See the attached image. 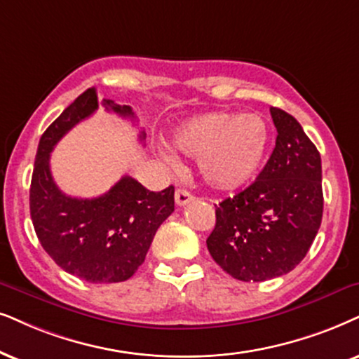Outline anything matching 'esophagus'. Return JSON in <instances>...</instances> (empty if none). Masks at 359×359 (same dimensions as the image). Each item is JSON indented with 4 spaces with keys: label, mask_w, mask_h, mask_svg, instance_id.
Instances as JSON below:
<instances>
[{
    "label": "esophagus",
    "mask_w": 359,
    "mask_h": 359,
    "mask_svg": "<svg viewBox=\"0 0 359 359\" xmlns=\"http://www.w3.org/2000/svg\"><path fill=\"white\" fill-rule=\"evenodd\" d=\"M194 201V195L189 192V190H185V189H177L175 190V203L179 207H184V205H187L189 202H192Z\"/></svg>",
    "instance_id": "obj_1"
}]
</instances>
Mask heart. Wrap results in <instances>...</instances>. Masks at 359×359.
I'll return each instance as SVG.
<instances>
[{"instance_id": "heart-1", "label": "heart", "mask_w": 359, "mask_h": 359, "mask_svg": "<svg viewBox=\"0 0 359 359\" xmlns=\"http://www.w3.org/2000/svg\"><path fill=\"white\" fill-rule=\"evenodd\" d=\"M172 144L185 157L197 158L208 187L232 192L260 169L269 147V126L258 114L208 112L180 126Z\"/></svg>"}]
</instances>
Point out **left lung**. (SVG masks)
Instances as JSON below:
<instances>
[{
    "mask_svg": "<svg viewBox=\"0 0 359 359\" xmlns=\"http://www.w3.org/2000/svg\"><path fill=\"white\" fill-rule=\"evenodd\" d=\"M271 156L255 182L215 205L207 238L213 260L233 278L265 281L292 271L310 250L323 217L321 157L300 122L270 107Z\"/></svg>",
    "mask_w": 359,
    "mask_h": 359,
    "instance_id": "1",
    "label": "left lung"
}]
</instances>
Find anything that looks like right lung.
Instances as JSON below:
<instances>
[{"mask_svg": "<svg viewBox=\"0 0 359 359\" xmlns=\"http://www.w3.org/2000/svg\"><path fill=\"white\" fill-rule=\"evenodd\" d=\"M107 111L134 119L129 106L102 99ZM99 107L96 89L84 90L41 135L29 189L36 235L48 255L67 273L89 283L126 281L146 260L154 235L174 212V187L151 192L124 175L101 197L76 198L53 180L49 157L67 130ZM140 139L146 134L140 133Z\"/></svg>", "mask_w": 359, "mask_h": 359, "instance_id": "obj_1", "label": "right lung"}]
</instances>
